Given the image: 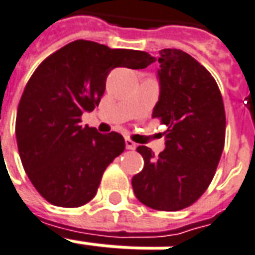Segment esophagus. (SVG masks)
I'll return each instance as SVG.
<instances>
[{
	"instance_id": "esophagus-1",
	"label": "esophagus",
	"mask_w": 255,
	"mask_h": 255,
	"mask_svg": "<svg viewBox=\"0 0 255 255\" xmlns=\"http://www.w3.org/2000/svg\"><path fill=\"white\" fill-rule=\"evenodd\" d=\"M126 147H127V149H135L136 148V143L133 140H131V139H126Z\"/></svg>"
}]
</instances>
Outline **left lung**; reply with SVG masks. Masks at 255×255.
<instances>
[{
	"label": "left lung",
	"mask_w": 255,
	"mask_h": 255,
	"mask_svg": "<svg viewBox=\"0 0 255 255\" xmlns=\"http://www.w3.org/2000/svg\"><path fill=\"white\" fill-rule=\"evenodd\" d=\"M160 96L152 118L166 126V149L155 156L145 145L136 151L144 167L132 178L136 198L153 210L178 211L199 199L221 160L226 115L211 73L180 49L159 52Z\"/></svg>",
	"instance_id": "obj_1"
}]
</instances>
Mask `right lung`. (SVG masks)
<instances>
[{
	"label": "right lung",
	"instance_id": "1",
	"mask_svg": "<svg viewBox=\"0 0 255 255\" xmlns=\"http://www.w3.org/2000/svg\"><path fill=\"white\" fill-rule=\"evenodd\" d=\"M152 63L147 52L76 40L33 72L19 100L15 137L25 172L45 201L72 209L96 195L126 141L118 132L83 127L81 115L99 106L114 68L143 69Z\"/></svg>",
	"mask_w": 255,
	"mask_h": 255
}]
</instances>
